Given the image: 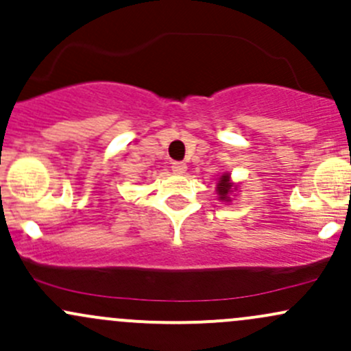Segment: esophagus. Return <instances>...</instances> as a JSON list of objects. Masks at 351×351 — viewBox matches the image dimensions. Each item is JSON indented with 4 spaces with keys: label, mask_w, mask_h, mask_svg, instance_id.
I'll list each match as a JSON object with an SVG mask.
<instances>
[{
    "label": "esophagus",
    "mask_w": 351,
    "mask_h": 351,
    "mask_svg": "<svg viewBox=\"0 0 351 351\" xmlns=\"http://www.w3.org/2000/svg\"><path fill=\"white\" fill-rule=\"evenodd\" d=\"M172 171H174L176 174H184V172L187 171L186 162H172Z\"/></svg>",
    "instance_id": "obj_1"
}]
</instances>
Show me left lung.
<instances>
[{"instance_id": "obj_1", "label": "left lung", "mask_w": 351, "mask_h": 351, "mask_svg": "<svg viewBox=\"0 0 351 351\" xmlns=\"http://www.w3.org/2000/svg\"><path fill=\"white\" fill-rule=\"evenodd\" d=\"M232 182H231V179H229V174H222L221 177H219V182H217V187H216V191H217V194H219V199L221 201H231V197H229V195L232 194ZM236 189V187H234Z\"/></svg>"}]
</instances>
